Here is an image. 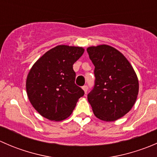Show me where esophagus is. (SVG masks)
Instances as JSON below:
<instances>
[{
    "label": "esophagus",
    "mask_w": 157,
    "mask_h": 157,
    "mask_svg": "<svg viewBox=\"0 0 157 157\" xmlns=\"http://www.w3.org/2000/svg\"><path fill=\"white\" fill-rule=\"evenodd\" d=\"M83 91L85 92V93L86 94V93H87V90H88V86H86V85H85V86H83Z\"/></svg>",
    "instance_id": "obj_1"
}]
</instances>
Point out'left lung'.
<instances>
[{
	"instance_id": "8db88e82",
	"label": "left lung",
	"mask_w": 157,
	"mask_h": 157,
	"mask_svg": "<svg viewBox=\"0 0 157 157\" xmlns=\"http://www.w3.org/2000/svg\"><path fill=\"white\" fill-rule=\"evenodd\" d=\"M94 64L96 80L87 95L94 115L100 120L113 121L128 113L138 95L137 74L127 58L107 45L86 49Z\"/></svg>"
}]
</instances>
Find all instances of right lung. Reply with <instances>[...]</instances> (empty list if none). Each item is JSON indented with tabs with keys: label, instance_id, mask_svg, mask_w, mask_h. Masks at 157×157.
Here are the masks:
<instances>
[{
	"label": "right lung",
	"instance_id": "1",
	"mask_svg": "<svg viewBox=\"0 0 157 157\" xmlns=\"http://www.w3.org/2000/svg\"><path fill=\"white\" fill-rule=\"evenodd\" d=\"M82 47L61 45L44 54L26 78L30 102L42 116L59 121L68 118L84 91L75 84L73 64L82 56Z\"/></svg>",
	"mask_w": 157,
	"mask_h": 157
}]
</instances>
